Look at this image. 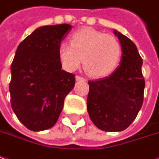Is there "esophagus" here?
I'll use <instances>...</instances> for the list:
<instances>
[{"mask_svg": "<svg viewBox=\"0 0 159 159\" xmlns=\"http://www.w3.org/2000/svg\"><path fill=\"white\" fill-rule=\"evenodd\" d=\"M75 80H76V81H86V79H85L84 77H83V76H81V75H76V76H75Z\"/></svg>", "mask_w": 159, "mask_h": 159, "instance_id": "34e87169", "label": "esophagus"}]
</instances>
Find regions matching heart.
I'll return each mask as SVG.
<instances>
[{
    "label": "heart",
    "mask_w": 159,
    "mask_h": 159,
    "mask_svg": "<svg viewBox=\"0 0 159 159\" xmlns=\"http://www.w3.org/2000/svg\"><path fill=\"white\" fill-rule=\"evenodd\" d=\"M69 42L61 43L58 48L61 63L68 71L77 69L83 59L89 75L102 77L114 71L121 57V45L111 34L86 28L72 34Z\"/></svg>",
    "instance_id": "b5f03b06"
}]
</instances>
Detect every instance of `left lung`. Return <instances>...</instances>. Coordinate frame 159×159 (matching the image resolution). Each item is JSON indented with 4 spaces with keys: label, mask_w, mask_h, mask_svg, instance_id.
Returning a JSON list of instances; mask_svg holds the SVG:
<instances>
[{
    "label": "left lung",
    "mask_w": 159,
    "mask_h": 159,
    "mask_svg": "<svg viewBox=\"0 0 159 159\" xmlns=\"http://www.w3.org/2000/svg\"><path fill=\"white\" fill-rule=\"evenodd\" d=\"M122 54L120 66L111 75L89 81L87 111L93 124L109 131H121L136 119L144 99L142 58L126 36L114 30Z\"/></svg>",
    "instance_id": "1"
}]
</instances>
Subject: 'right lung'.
Here are the masks:
<instances>
[{"label":"right lung","instance_id":"add662e5","mask_svg":"<svg viewBox=\"0 0 159 159\" xmlns=\"http://www.w3.org/2000/svg\"><path fill=\"white\" fill-rule=\"evenodd\" d=\"M72 26L59 24L35 30L19 45L11 66V104L19 120L33 131L56 124L75 75L62 70L58 48Z\"/></svg>","mask_w":159,"mask_h":159}]
</instances>
